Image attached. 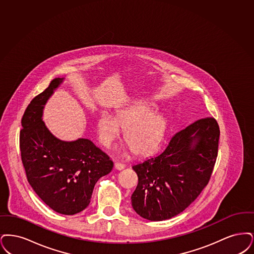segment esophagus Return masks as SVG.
Returning <instances> with one entry per match:
<instances>
[{
  "mask_svg": "<svg viewBox=\"0 0 254 254\" xmlns=\"http://www.w3.org/2000/svg\"><path fill=\"white\" fill-rule=\"evenodd\" d=\"M115 168H116L117 170H119V171H122L123 169H125V165L122 164V163L117 162V163H115Z\"/></svg>",
  "mask_w": 254,
  "mask_h": 254,
  "instance_id": "34e87169",
  "label": "esophagus"
}]
</instances>
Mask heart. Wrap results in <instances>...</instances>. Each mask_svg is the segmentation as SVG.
I'll list each match as a JSON object with an SVG mask.
<instances>
[{
	"label": "heart",
	"mask_w": 254,
	"mask_h": 254,
	"mask_svg": "<svg viewBox=\"0 0 254 254\" xmlns=\"http://www.w3.org/2000/svg\"><path fill=\"white\" fill-rule=\"evenodd\" d=\"M154 106L139 103L121 111L117 120L108 113H102L98 121L100 142L110 147L126 131V142L137 155L153 153L161 143L166 131L165 119L154 113Z\"/></svg>",
	"instance_id": "1"
}]
</instances>
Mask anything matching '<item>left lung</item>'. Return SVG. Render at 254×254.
I'll return each instance as SVG.
<instances>
[{
	"mask_svg": "<svg viewBox=\"0 0 254 254\" xmlns=\"http://www.w3.org/2000/svg\"><path fill=\"white\" fill-rule=\"evenodd\" d=\"M220 130L205 118L177 132L165 150L132 166L138 184L132 209L145 219H170L197 198L210 181L218 154Z\"/></svg>",
	"mask_w": 254,
	"mask_h": 254,
	"instance_id": "8db88e82",
	"label": "left lung"
}]
</instances>
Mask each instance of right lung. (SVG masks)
I'll return each instance as SVG.
<instances>
[{"label": "right lung", "instance_id": "add662e5", "mask_svg": "<svg viewBox=\"0 0 254 254\" xmlns=\"http://www.w3.org/2000/svg\"><path fill=\"white\" fill-rule=\"evenodd\" d=\"M64 81L54 78L36 96L22 116L20 150L27 180L35 192L53 210L73 215L86 209L93 190L114 163L91 140L63 141L42 120L44 105Z\"/></svg>", "mask_w": 254, "mask_h": 254}]
</instances>
